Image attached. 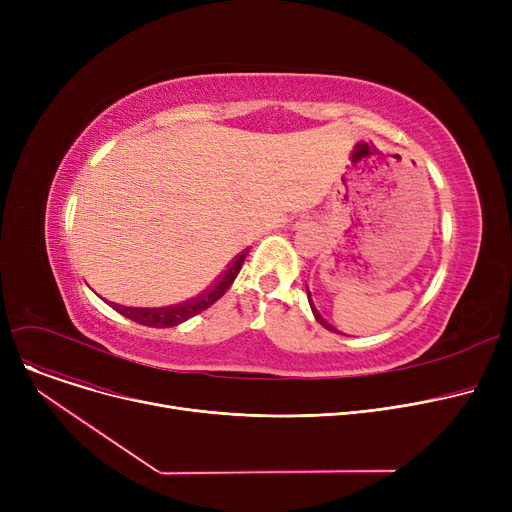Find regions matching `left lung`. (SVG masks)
I'll return each mask as SVG.
<instances>
[{"label": "left lung", "mask_w": 512, "mask_h": 512, "mask_svg": "<svg viewBox=\"0 0 512 512\" xmlns=\"http://www.w3.org/2000/svg\"><path fill=\"white\" fill-rule=\"evenodd\" d=\"M307 299H309V307H311V311H313V317L317 319V324H321V326H324L326 330H330V332H336V328H332L330 324H328V321L324 319V317H321V313L315 309V303H313V299H311V292H309V288H307Z\"/></svg>", "instance_id": "obj_1"}]
</instances>
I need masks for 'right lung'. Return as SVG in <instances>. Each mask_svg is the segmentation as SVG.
Here are the masks:
<instances>
[{
	"instance_id": "right-lung-1",
	"label": "right lung",
	"mask_w": 512,
	"mask_h": 512,
	"mask_svg": "<svg viewBox=\"0 0 512 512\" xmlns=\"http://www.w3.org/2000/svg\"><path fill=\"white\" fill-rule=\"evenodd\" d=\"M249 251L240 253L230 265L228 270L215 280V284L207 290H203L199 297L191 299V301H184L180 305H170V307H157V309H147V307H124V305H116L110 303L118 313H122L124 317L137 321V324L149 326V328H172L182 324V321L195 317L197 313L205 311L207 307H211L215 301L224 297V292L230 288V284L234 282V278L238 276L242 261H245Z\"/></svg>"
}]
</instances>
